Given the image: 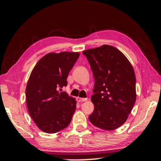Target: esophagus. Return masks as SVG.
Wrapping results in <instances>:
<instances>
[{"instance_id":"obj_1","label":"esophagus","mask_w":161,"mask_h":161,"mask_svg":"<svg viewBox=\"0 0 161 161\" xmlns=\"http://www.w3.org/2000/svg\"><path fill=\"white\" fill-rule=\"evenodd\" d=\"M76 100L79 103H82V102H84V101H86L87 100V98H81V97H77Z\"/></svg>"}]
</instances>
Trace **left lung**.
Segmentation results:
<instances>
[{
  "label": "left lung",
  "mask_w": 161,
  "mask_h": 161,
  "mask_svg": "<svg viewBox=\"0 0 161 161\" xmlns=\"http://www.w3.org/2000/svg\"><path fill=\"white\" fill-rule=\"evenodd\" d=\"M94 78L92 124L113 130L124 124L136 100V75L128 59L117 48L103 45L83 52Z\"/></svg>",
  "instance_id": "8db88e82"
}]
</instances>
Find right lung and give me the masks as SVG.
<instances>
[{
	"mask_svg": "<svg viewBox=\"0 0 161 161\" xmlns=\"http://www.w3.org/2000/svg\"><path fill=\"white\" fill-rule=\"evenodd\" d=\"M80 56L79 53H50L33 69L25 89L31 117L42 131L55 133L69 125L75 111V99L61 88L67 85V77Z\"/></svg>",
	"mask_w": 161,
	"mask_h": 161,
	"instance_id": "add662e5",
	"label": "right lung"
}]
</instances>
